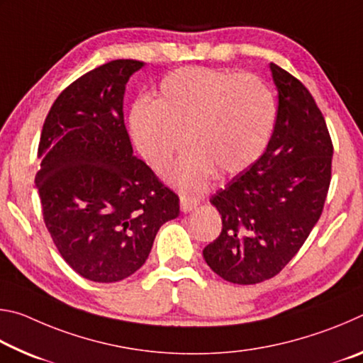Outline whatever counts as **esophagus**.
Here are the masks:
<instances>
[{
    "label": "esophagus",
    "mask_w": 363,
    "mask_h": 363,
    "mask_svg": "<svg viewBox=\"0 0 363 363\" xmlns=\"http://www.w3.org/2000/svg\"><path fill=\"white\" fill-rule=\"evenodd\" d=\"M199 205H200V200L192 199V196H181V211L182 213L194 211Z\"/></svg>",
    "instance_id": "1"
}]
</instances>
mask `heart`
<instances>
[{
    "mask_svg": "<svg viewBox=\"0 0 363 363\" xmlns=\"http://www.w3.org/2000/svg\"><path fill=\"white\" fill-rule=\"evenodd\" d=\"M277 102L253 75L186 67L160 83L155 101L131 107L130 134L139 155L162 173L184 144L189 152L168 182L195 195L210 187L216 169L237 174L251 167L272 138Z\"/></svg>",
    "mask_w": 363,
    "mask_h": 363,
    "instance_id": "1",
    "label": "heart"
}]
</instances>
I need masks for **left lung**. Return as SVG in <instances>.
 Instances as JSON below:
<instances>
[{
    "mask_svg": "<svg viewBox=\"0 0 363 363\" xmlns=\"http://www.w3.org/2000/svg\"><path fill=\"white\" fill-rule=\"evenodd\" d=\"M270 72L279 108L267 149L210 200L223 230L203 257L238 285L272 279L291 261L320 218L331 179L333 144L314 97L279 65Z\"/></svg>",
    "mask_w": 363,
    "mask_h": 363,
    "instance_id": "1",
    "label": "left lung"
}]
</instances>
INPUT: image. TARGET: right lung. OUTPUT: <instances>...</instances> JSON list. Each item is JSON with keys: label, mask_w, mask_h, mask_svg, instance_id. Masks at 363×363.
<instances>
[{"label": "right lung", "mask_w": 363, "mask_h": 363, "mask_svg": "<svg viewBox=\"0 0 363 363\" xmlns=\"http://www.w3.org/2000/svg\"><path fill=\"white\" fill-rule=\"evenodd\" d=\"M145 64L118 59L65 88L43 125L36 174L43 218L82 277L112 284L143 267L179 199L133 155L123 116L128 79Z\"/></svg>", "instance_id": "obj_1"}]
</instances>
